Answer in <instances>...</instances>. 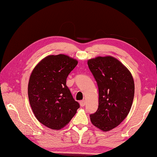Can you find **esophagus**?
Instances as JSON below:
<instances>
[{
  "mask_svg": "<svg viewBox=\"0 0 157 157\" xmlns=\"http://www.w3.org/2000/svg\"><path fill=\"white\" fill-rule=\"evenodd\" d=\"M85 104H86V103H85L84 100H82L80 101V105L81 107H84L85 105Z\"/></svg>",
  "mask_w": 157,
  "mask_h": 157,
  "instance_id": "obj_1",
  "label": "esophagus"
}]
</instances>
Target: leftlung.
<instances>
[{
  "mask_svg": "<svg viewBox=\"0 0 157 157\" xmlns=\"http://www.w3.org/2000/svg\"><path fill=\"white\" fill-rule=\"evenodd\" d=\"M97 82L99 105L90 115L93 125L107 132L119 125L129 113L134 96V82L130 71L112 56L88 61Z\"/></svg>",
  "mask_w": 157,
  "mask_h": 157,
  "instance_id": "1",
  "label": "left lung"
}]
</instances>
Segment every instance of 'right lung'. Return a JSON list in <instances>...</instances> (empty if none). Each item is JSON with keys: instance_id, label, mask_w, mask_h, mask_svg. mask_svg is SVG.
I'll return each mask as SVG.
<instances>
[{"instance_id": "obj_1", "label": "right lung", "mask_w": 157, "mask_h": 157, "mask_svg": "<svg viewBox=\"0 0 157 157\" xmlns=\"http://www.w3.org/2000/svg\"><path fill=\"white\" fill-rule=\"evenodd\" d=\"M77 63L68 56L50 55L31 74L28 96L33 112L38 121L51 129L65 126L80 107L66 85L69 74Z\"/></svg>"}]
</instances>
